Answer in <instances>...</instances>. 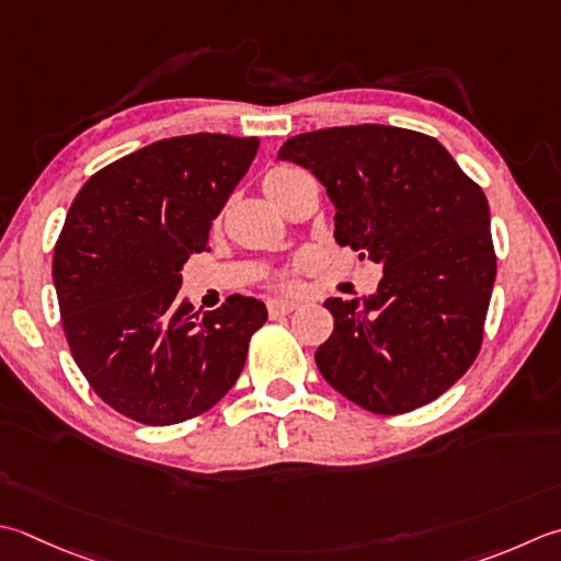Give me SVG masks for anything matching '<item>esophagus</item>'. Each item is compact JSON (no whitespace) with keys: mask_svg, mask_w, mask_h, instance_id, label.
<instances>
[{"mask_svg":"<svg viewBox=\"0 0 561 561\" xmlns=\"http://www.w3.org/2000/svg\"><path fill=\"white\" fill-rule=\"evenodd\" d=\"M296 301H289V299H270L267 301V311H270V318H279V316H289L294 309H296Z\"/></svg>","mask_w":561,"mask_h":561,"instance_id":"34e87169","label":"esophagus"}]
</instances>
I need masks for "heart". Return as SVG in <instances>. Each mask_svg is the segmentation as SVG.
<instances>
[{"label":"heart","mask_w":561,"mask_h":561,"mask_svg":"<svg viewBox=\"0 0 561 561\" xmlns=\"http://www.w3.org/2000/svg\"><path fill=\"white\" fill-rule=\"evenodd\" d=\"M304 178H306V174L301 170H294V168H287V164H279V168H272V170L262 174L260 190L270 202L277 204L282 211H287V206L291 202L296 186L301 184ZM277 282L282 284V287H291L294 272H282Z\"/></svg>","instance_id":"1"}]
</instances>
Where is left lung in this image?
<instances>
[{"label":"left lung","mask_w":561,"mask_h":561,"mask_svg":"<svg viewBox=\"0 0 561 561\" xmlns=\"http://www.w3.org/2000/svg\"><path fill=\"white\" fill-rule=\"evenodd\" d=\"M279 158L311 170L335 204V240L383 267L377 291L328 299L323 379L379 415L435 401L484 340L496 279L489 202L419 130L362 124L289 138Z\"/></svg>","instance_id":"obj_1"}]
</instances>
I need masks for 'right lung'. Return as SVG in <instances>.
I'll return each instance as SVG.
<instances>
[{
    "mask_svg": "<svg viewBox=\"0 0 561 561\" xmlns=\"http://www.w3.org/2000/svg\"><path fill=\"white\" fill-rule=\"evenodd\" d=\"M257 138H164L84 182L53 252L62 331L77 367L130 421L174 425L221 401L245 367L265 304L230 296L199 313L182 265L243 180Z\"/></svg>",
    "mask_w": 561,
    "mask_h": 561,
    "instance_id": "obj_1",
    "label": "right lung"
}]
</instances>
